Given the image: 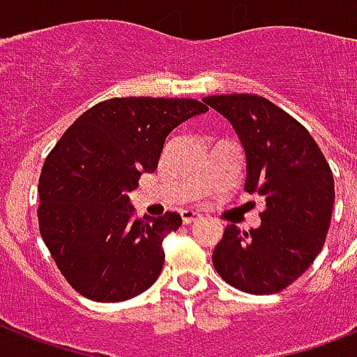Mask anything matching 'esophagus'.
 I'll list each match as a JSON object with an SVG mask.
<instances>
[{
	"instance_id": "esophagus-1",
	"label": "esophagus",
	"mask_w": 357,
	"mask_h": 357,
	"mask_svg": "<svg viewBox=\"0 0 357 357\" xmlns=\"http://www.w3.org/2000/svg\"><path fill=\"white\" fill-rule=\"evenodd\" d=\"M181 218H183L185 224H192L196 222V220H200L202 215L200 213L192 211V209H185V211H181Z\"/></svg>"
}]
</instances>
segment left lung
Masks as SVG:
<instances>
[{"label": "left lung", "instance_id": "1", "mask_svg": "<svg viewBox=\"0 0 357 357\" xmlns=\"http://www.w3.org/2000/svg\"><path fill=\"white\" fill-rule=\"evenodd\" d=\"M234 126L246 153L244 190L265 200L261 226L224 229L213 265L250 294H274L304 274L324 246L332 220L333 174L310 131L263 96H207Z\"/></svg>", "mask_w": 357, "mask_h": 357}]
</instances>
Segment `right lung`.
Returning <instances> with one entry per match:
<instances>
[{
    "mask_svg": "<svg viewBox=\"0 0 357 357\" xmlns=\"http://www.w3.org/2000/svg\"><path fill=\"white\" fill-rule=\"evenodd\" d=\"M209 109L187 98H111L81 114L44 161L38 228L66 282L94 302L144 293L178 213L135 218L129 192L153 172L168 133Z\"/></svg>",
    "mask_w": 357,
    "mask_h": 357,
    "instance_id": "1",
    "label": "right lung"
}]
</instances>
